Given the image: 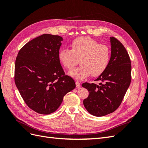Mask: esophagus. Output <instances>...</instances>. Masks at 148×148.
<instances>
[{"mask_svg": "<svg viewBox=\"0 0 148 148\" xmlns=\"http://www.w3.org/2000/svg\"><path fill=\"white\" fill-rule=\"evenodd\" d=\"M76 87L79 88L80 87V83L78 82H76Z\"/></svg>", "mask_w": 148, "mask_h": 148, "instance_id": "esophagus-1", "label": "esophagus"}]
</instances>
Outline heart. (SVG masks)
Masks as SVG:
<instances>
[{"instance_id": "1", "label": "heart", "mask_w": 148, "mask_h": 148, "mask_svg": "<svg viewBox=\"0 0 148 148\" xmlns=\"http://www.w3.org/2000/svg\"><path fill=\"white\" fill-rule=\"evenodd\" d=\"M70 48L62 49L58 53L61 64L68 70L77 65L78 68L69 71V75L77 79H83L92 74L98 77L105 71L109 64L110 50L106 44H99L90 37L82 36L73 39Z\"/></svg>"}]
</instances>
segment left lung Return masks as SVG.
Instances as JSON below:
<instances>
[{
    "instance_id": "8db88e82",
    "label": "left lung",
    "mask_w": 148,
    "mask_h": 148,
    "mask_svg": "<svg viewBox=\"0 0 148 148\" xmlns=\"http://www.w3.org/2000/svg\"><path fill=\"white\" fill-rule=\"evenodd\" d=\"M111 56L107 69L95 81V83H84L82 86L89 91L83 101L89 114L102 117L112 113L122 103L132 79V65L130 56L119 40L110 37Z\"/></svg>"
}]
</instances>
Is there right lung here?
Here are the masks:
<instances>
[{"instance_id": "1", "label": "right lung", "mask_w": 148, "mask_h": 148, "mask_svg": "<svg viewBox=\"0 0 148 148\" xmlns=\"http://www.w3.org/2000/svg\"><path fill=\"white\" fill-rule=\"evenodd\" d=\"M62 38L44 34L19 51L15 65V83L31 109L41 114L53 113L67 92L75 88L58 59Z\"/></svg>"}]
</instances>
